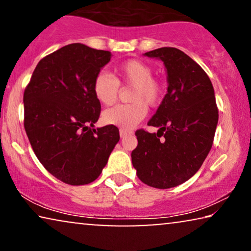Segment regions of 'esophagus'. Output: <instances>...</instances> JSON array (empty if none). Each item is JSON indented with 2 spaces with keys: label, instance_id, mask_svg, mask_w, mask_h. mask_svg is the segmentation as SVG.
I'll return each instance as SVG.
<instances>
[{
  "label": "esophagus",
  "instance_id": "obj_1",
  "mask_svg": "<svg viewBox=\"0 0 251 251\" xmlns=\"http://www.w3.org/2000/svg\"><path fill=\"white\" fill-rule=\"evenodd\" d=\"M130 131H128V130H123V129H120V136H121V138H125V137H126L128 135H130Z\"/></svg>",
  "mask_w": 251,
  "mask_h": 251
}]
</instances>
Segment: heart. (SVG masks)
<instances>
[{"instance_id":"heart-1","label":"heart","mask_w":251,"mask_h":251,"mask_svg":"<svg viewBox=\"0 0 251 251\" xmlns=\"http://www.w3.org/2000/svg\"><path fill=\"white\" fill-rule=\"evenodd\" d=\"M120 81L132 85L130 96L132 102L118 105L102 113L106 125L116 126L123 130L132 129L146 116L147 106H156L163 95V83L152 77L153 70L149 64L138 59L126 60L116 67ZM94 94L101 104L113 105L118 99L119 81L107 72H100L94 81Z\"/></svg>"}]
</instances>
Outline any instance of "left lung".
<instances>
[{
  "label": "left lung",
  "mask_w": 251,
  "mask_h": 251,
  "mask_svg": "<svg viewBox=\"0 0 251 251\" xmlns=\"http://www.w3.org/2000/svg\"><path fill=\"white\" fill-rule=\"evenodd\" d=\"M144 56L163 61L168 89L147 125L157 132L136 131L132 166L144 184L171 188L197 174L210 152L218 123L215 91L205 72L176 48H160Z\"/></svg>",
  "instance_id": "left-lung-1"
}]
</instances>
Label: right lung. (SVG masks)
<instances>
[{
	"label": "right lung",
	"mask_w": 251,
	"mask_h": 251,
	"mask_svg": "<svg viewBox=\"0 0 251 251\" xmlns=\"http://www.w3.org/2000/svg\"><path fill=\"white\" fill-rule=\"evenodd\" d=\"M109 51L68 44L44 57L24 92V126L42 166L70 185L97 179L120 140L115 126L95 128L100 101L94 81Z\"/></svg>",
	"instance_id": "add662e5"
}]
</instances>
